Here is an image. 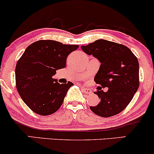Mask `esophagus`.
Here are the masks:
<instances>
[{"label":"esophagus","mask_w":154,"mask_h":154,"mask_svg":"<svg viewBox=\"0 0 154 154\" xmlns=\"http://www.w3.org/2000/svg\"><path fill=\"white\" fill-rule=\"evenodd\" d=\"M82 91L83 92H84L85 94H91L93 92H92V91L90 88H85V87H82Z\"/></svg>","instance_id":"1"}]
</instances>
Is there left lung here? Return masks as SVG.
I'll use <instances>...</instances> for the list:
<instances>
[{"label": "left lung", "mask_w": 154, "mask_h": 154, "mask_svg": "<svg viewBox=\"0 0 154 154\" xmlns=\"http://www.w3.org/2000/svg\"><path fill=\"white\" fill-rule=\"evenodd\" d=\"M81 48L101 63L94 78L95 83L100 85L94 93L100 101L90 109L102 117L118 114L128 106L139 88V63L137 57L122 44L102 39L85 46L82 45ZM106 87L108 91L103 92L101 89Z\"/></svg>", "instance_id": "obj_1"}]
</instances>
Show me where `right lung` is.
Wrapping results in <instances>:
<instances>
[{
	"label": "right lung",
	"mask_w": 154,
	"mask_h": 154,
	"mask_svg": "<svg viewBox=\"0 0 154 154\" xmlns=\"http://www.w3.org/2000/svg\"><path fill=\"white\" fill-rule=\"evenodd\" d=\"M78 48L51 40H38L26 48L16 66V87L32 111L48 116L59 110L74 84H60L52 77L66 67L68 55Z\"/></svg>",
	"instance_id": "right-lung-1"
}]
</instances>
